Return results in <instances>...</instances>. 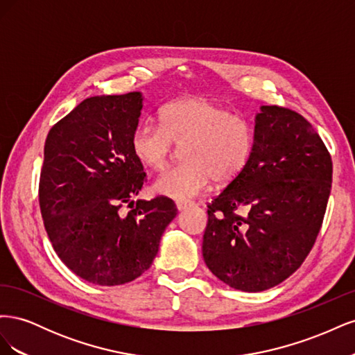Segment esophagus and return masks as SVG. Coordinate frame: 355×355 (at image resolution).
<instances>
[{
	"label": "esophagus",
	"mask_w": 355,
	"mask_h": 355,
	"mask_svg": "<svg viewBox=\"0 0 355 355\" xmlns=\"http://www.w3.org/2000/svg\"><path fill=\"white\" fill-rule=\"evenodd\" d=\"M189 206H192V202L191 201H176V207H178V210H185L187 207H189Z\"/></svg>",
	"instance_id": "34e87169"
}]
</instances>
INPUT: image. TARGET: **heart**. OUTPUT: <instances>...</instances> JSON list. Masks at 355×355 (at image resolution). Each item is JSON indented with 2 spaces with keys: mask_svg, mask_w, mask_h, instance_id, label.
I'll return each instance as SVG.
<instances>
[{
  "mask_svg": "<svg viewBox=\"0 0 355 355\" xmlns=\"http://www.w3.org/2000/svg\"><path fill=\"white\" fill-rule=\"evenodd\" d=\"M159 124L142 123L130 137L132 153L144 167L161 171L175 146H184V164L167 170L154 184L158 194L188 200L209 187L237 180L250 163L254 135L244 116L231 114L222 103L204 96H185L168 102Z\"/></svg>",
  "mask_w": 355,
  "mask_h": 355,
  "instance_id": "b5f03b06",
  "label": "heart"
}]
</instances>
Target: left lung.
Wrapping results in <instances>:
<instances>
[{
	"label": "left lung",
	"mask_w": 355,
	"mask_h": 355,
	"mask_svg": "<svg viewBox=\"0 0 355 355\" xmlns=\"http://www.w3.org/2000/svg\"><path fill=\"white\" fill-rule=\"evenodd\" d=\"M261 110L250 163L207 202L202 237L209 270L243 292L271 288L302 265L331 188V157L311 123L282 106Z\"/></svg>",
	"instance_id": "8db88e82"
}]
</instances>
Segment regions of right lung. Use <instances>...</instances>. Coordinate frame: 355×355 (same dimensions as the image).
I'll use <instances>...</instances> for the list:
<instances>
[{
  "label": "right lung",
  "instance_id": "add662e5",
  "mask_svg": "<svg viewBox=\"0 0 355 355\" xmlns=\"http://www.w3.org/2000/svg\"><path fill=\"white\" fill-rule=\"evenodd\" d=\"M139 92L93 96L50 128L38 187L42 222L69 270L99 286L142 275L178 214L171 198L132 201L146 182L130 137ZM124 207L131 210L124 214Z\"/></svg>",
  "mask_w": 355,
  "mask_h": 355
}]
</instances>
